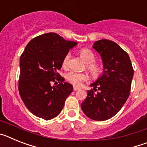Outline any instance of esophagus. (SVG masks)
Segmentation results:
<instances>
[{"instance_id":"1","label":"esophagus","mask_w":147,"mask_h":147,"mask_svg":"<svg viewBox=\"0 0 147 147\" xmlns=\"http://www.w3.org/2000/svg\"><path fill=\"white\" fill-rule=\"evenodd\" d=\"M78 90H80V88H77V87H74V91H76Z\"/></svg>"}]
</instances>
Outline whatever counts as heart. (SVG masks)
<instances>
[{
    "instance_id": "1",
    "label": "heart",
    "mask_w": 147,
    "mask_h": 147,
    "mask_svg": "<svg viewBox=\"0 0 147 147\" xmlns=\"http://www.w3.org/2000/svg\"><path fill=\"white\" fill-rule=\"evenodd\" d=\"M80 56L82 59L87 62L86 68L90 76L93 79H98L102 74L103 70L102 66L98 63L94 62L96 59V56L91 50L88 49H82L80 50ZM71 54V52H67L64 56L62 59V65L64 68H67L70 64ZM88 75L84 73H77L74 71H70L66 74V80L68 82L76 86H79L82 84V82H85L88 80Z\"/></svg>"
}]
</instances>
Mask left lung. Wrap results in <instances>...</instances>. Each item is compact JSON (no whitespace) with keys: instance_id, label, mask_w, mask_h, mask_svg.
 <instances>
[{"instance_id":"8db88e82","label":"left lung","mask_w":147,"mask_h":147,"mask_svg":"<svg viewBox=\"0 0 147 147\" xmlns=\"http://www.w3.org/2000/svg\"><path fill=\"white\" fill-rule=\"evenodd\" d=\"M93 49L102 57L103 74L92 83L93 89L81 104L84 113L95 121H105L113 117L121 109L130 93L134 74L129 57L117 43L100 40Z\"/></svg>"}]
</instances>
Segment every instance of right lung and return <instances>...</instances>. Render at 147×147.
I'll return each mask as SVG.
<instances>
[{"instance_id": "obj_1", "label": "right lung", "mask_w": 147, "mask_h": 147, "mask_svg": "<svg viewBox=\"0 0 147 147\" xmlns=\"http://www.w3.org/2000/svg\"><path fill=\"white\" fill-rule=\"evenodd\" d=\"M76 44L57 34L46 33L32 39L20 56L19 93L27 109L37 117L50 120L57 116L72 93V85L65 82L57 71L64 56ZM53 83L58 85L53 86Z\"/></svg>"}]
</instances>
